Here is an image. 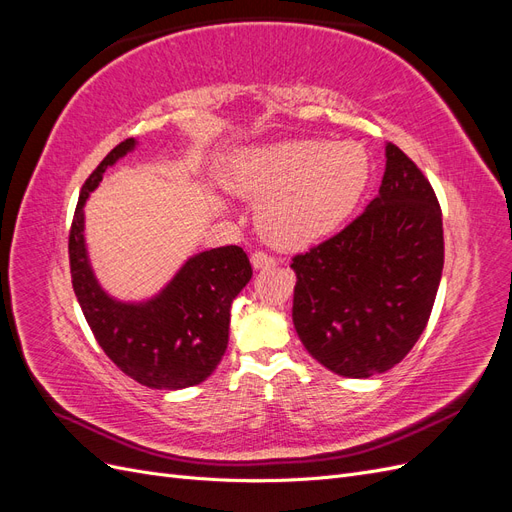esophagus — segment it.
I'll return each instance as SVG.
<instances>
[{
  "instance_id": "1",
  "label": "esophagus",
  "mask_w": 512,
  "mask_h": 512,
  "mask_svg": "<svg viewBox=\"0 0 512 512\" xmlns=\"http://www.w3.org/2000/svg\"><path fill=\"white\" fill-rule=\"evenodd\" d=\"M250 260H252V267H254L256 271H265V269H271V267L275 265L273 256H269V254H265V252H254V254L250 256Z\"/></svg>"
}]
</instances>
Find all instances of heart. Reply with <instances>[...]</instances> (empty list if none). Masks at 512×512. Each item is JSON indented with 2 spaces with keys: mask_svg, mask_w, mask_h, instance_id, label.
<instances>
[{
  "mask_svg": "<svg viewBox=\"0 0 512 512\" xmlns=\"http://www.w3.org/2000/svg\"><path fill=\"white\" fill-rule=\"evenodd\" d=\"M369 181L371 158L356 141L301 138L241 149L224 164L228 190L260 198L258 230L284 250L333 237L359 207Z\"/></svg>",
  "mask_w": 512,
  "mask_h": 512,
  "instance_id": "1",
  "label": "heart"
}]
</instances>
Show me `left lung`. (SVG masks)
<instances>
[{"mask_svg": "<svg viewBox=\"0 0 512 512\" xmlns=\"http://www.w3.org/2000/svg\"><path fill=\"white\" fill-rule=\"evenodd\" d=\"M376 198L348 228L292 258V322L305 350L346 378L395 367L423 335L444 267L442 211L397 145Z\"/></svg>", "mask_w": 512, "mask_h": 512, "instance_id": "left-lung-1", "label": "left lung"}]
</instances>
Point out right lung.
Returning <instances> with one entry per match:
<instances>
[{
	"label": "right lung",
	"mask_w": 512,
	"mask_h": 512,
	"mask_svg": "<svg viewBox=\"0 0 512 512\" xmlns=\"http://www.w3.org/2000/svg\"><path fill=\"white\" fill-rule=\"evenodd\" d=\"M136 147V138L119 143L83 185L68 245L72 286L100 348L123 374L149 389L179 391L207 380L222 361L230 307L252 280V265L239 245H224L185 258L145 299H119L100 284L85 241V203L106 168Z\"/></svg>",
	"instance_id": "1"
}]
</instances>
